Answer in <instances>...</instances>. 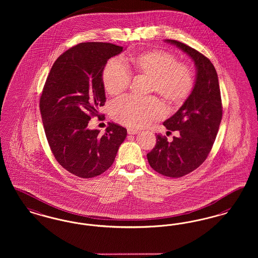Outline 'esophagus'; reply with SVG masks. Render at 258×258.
<instances>
[{
	"label": "esophagus",
	"mask_w": 258,
	"mask_h": 258,
	"mask_svg": "<svg viewBox=\"0 0 258 258\" xmlns=\"http://www.w3.org/2000/svg\"><path fill=\"white\" fill-rule=\"evenodd\" d=\"M127 132H128L129 135H136V134L139 133V131L137 129H133V128H128Z\"/></svg>",
	"instance_id": "obj_1"
}]
</instances>
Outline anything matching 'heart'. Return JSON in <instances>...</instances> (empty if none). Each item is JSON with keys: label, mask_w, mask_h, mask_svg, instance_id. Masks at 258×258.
Instances as JSON below:
<instances>
[{"label": "heart", "mask_w": 258, "mask_h": 258, "mask_svg": "<svg viewBox=\"0 0 258 258\" xmlns=\"http://www.w3.org/2000/svg\"><path fill=\"white\" fill-rule=\"evenodd\" d=\"M132 65L137 73L151 79L150 91L157 92L170 104H181L193 89L194 79L189 67L177 63L176 56L170 52L145 51L132 58ZM102 78L106 92L117 95L128 88L132 76L122 59L114 57L106 64ZM109 113L116 122L137 128L161 119L165 108L155 97L123 96L110 104Z\"/></svg>", "instance_id": "b5f03b06"}]
</instances>
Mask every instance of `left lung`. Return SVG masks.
<instances>
[{
    "label": "left lung",
    "mask_w": 258,
    "mask_h": 258,
    "mask_svg": "<svg viewBox=\"0 0 258 258\" xmlns=\"http://www.w3.org/2000/svg\"><path fill=\"white\" fill-rule=\"evenodd\" d=\"M189 56L196 68V80L183 105L163 125L178 131L169 143L156 136L154 149L147 154L150 167L163 176L180 177L197 169L208 157L222 118V104L217 71L202 53L188 45L166 40Z\"/></svg>",
    "instance_id": "1"
}]
</instances>
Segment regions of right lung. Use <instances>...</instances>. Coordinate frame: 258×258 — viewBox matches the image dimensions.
<instances>
[{
    "label": "right lung",
    "instance_id": "1",
    "mask_svg": "<svg viewBox=\"0 0 258 258\" xmlns=\"http://www.w3.org/2000/svg\"><path fill=\"white\" fill-rule=\"evenodd\" d=\"M109 42H82L55 61L42 89L40 109L55 159L71 174L94 177L115 159L127 130L109 122L104 135L88 128L105 105L103 71L109 58L122 52Z\"/></svg>",
    "mask_w": 258,
    "mask_h": 258
}]
</instances>
